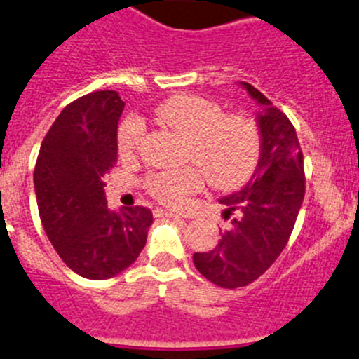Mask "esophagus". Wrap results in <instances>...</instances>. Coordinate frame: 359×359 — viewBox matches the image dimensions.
<instances>
[{
	"label": "esophagus",
	"mask_w": 359,
	"mask_h": 359,
	"mask_svg": "<svg viewBox=\"0 0 359 359\" xmlns=\"http://www.w3.org/2000/svg\"><path fill=\"white\" fill-rule=\"evenodd\" d=\"M156 212V216H164V217H172V219H179V214L172 212V210H166V209H156L154 210Z\"/></svg>",
	"instance_id": "34e87169"
}]
</instances>
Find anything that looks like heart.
<instances>
[{
  "mask_svg": "<svg viewBox=\"0 0 359 359\" xmlns=\"http://www.w3.org/2000/svg\"><path fill=\"white\" fill-rule=\"evenodd\" d=\"M161 123L187 140V157L198 164L210 186L237 189L255 173L262 154L260 130L243 116H226L219 104L198 95H179L156 109ZM145 136L140 118H127L118 129V150L133 156ZM203 177L196 168L166 170L147 179V189L157 202L179 207L191 193L202 187Z\"/></svg>",
  "mask_w": 359,
  "mask_h": 359,
  "instance_id": "b5f03b06",
  "label": "heart"
}]
</instances>
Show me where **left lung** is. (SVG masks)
I'll return each mask as SVG.
<instances>
[{"mask_svg":"<svg viewBox=\"0 0 359 359\" xmlns=\"http://www.w3.org/2000/svg\"><path fill=\"white\" fill-rule=\"evenodd\" d=\"M262 111L257 126L262 154L251 179L239 191L219 200L225 217L236 214L232 229L221 233L216 248L195 253L196 269L214 285L244 287L262 276L285 248L304 198V170L297 134L285 113L266 95L241 83Z\"/></svg>","mask_w":359,"mask_h":359,"instance_id":"obj_1","label":"left lung"}]
</instances>
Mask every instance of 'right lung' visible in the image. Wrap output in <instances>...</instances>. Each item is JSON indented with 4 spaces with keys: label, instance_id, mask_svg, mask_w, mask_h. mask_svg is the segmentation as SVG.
Segmentation results:
<instances>
[{
    "label": "right lung",
    "instance_id": "right-lung-1",
    "mask_svg": "<svg viewBox=\"0 0 359 359\" xmlns=\"http://www.w3.org/2000/svg\"><path fill=\"white\" fill-rule=\"evenodd\" d=\"M123 100L100 90L63 108L36 157L40 221L63 262L88 280L113 278L138 259L152 225L147 207L111 210L104 175L118 154L116 129Z\"/></svg>",
    "mask_w": 359,
    "mask_h": 359
}]
</instances>
